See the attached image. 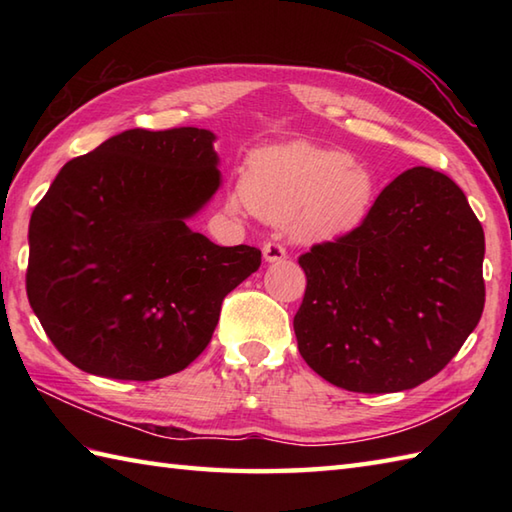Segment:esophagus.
I'll use <instances>...</instances> for the list:
<instances>
[{
  "label": "esophagus",
  "instance_id": "esophagus-1",
  "mask_svg": "<svg viewBox=\"0 0 512 512\" xmlns=\"http://www.w3.org/2000/svg\"><path fill=\"white\" fill-rule=\"evenodd\" d=\"M286 248L277 242H266L264 244V259L268 264H277L281 259H286Z\"/></svg>",
  "mask_w": 512,
  "mask_h": 512
}]
</instances>
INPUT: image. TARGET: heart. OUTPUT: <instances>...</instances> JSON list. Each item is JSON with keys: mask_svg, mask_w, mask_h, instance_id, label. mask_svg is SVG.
<instances>
[{"mask_svg": "<svg viewBox=\"0 0 512 512\" xmlns=\"http://www.w3.org/2000/svg\"><path fill=\"white\" fill-rule=\"evenodd\" d=\"M376 195L367 167L341 149L286 143L257 149L226 193L231 213L255 211L299 242H332L363 224Z\"/></svg>", "mask_w": 512, "mask_h": 512, "instance_id": "obj_1", "label": "heart"}]
</instances>
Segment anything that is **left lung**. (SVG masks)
Segmentation results:
<instances>
[{"label": "left lung", "instance_id": "left-lung-1", "mask_svg": "<svg viewBox=\"0 0 512 512\" xmlns=\"http://www.w3.org/2000/svg\"><path fill=\"white\" fill-rule=\"evenodd\" d=\"M482 262V224L458 184L429 167L400 173L361 226L299 257L303 361L347 391L418 387L480 323Z\"/></svg>", "mask_w": 512, "mask_h": 512}]
</instances>
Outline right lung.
I'll use <instances>...</instances> for the list:
<instances>
[{
    "mask_svg": "<svg viewBox=\"0 0 512 512\" xmlns=\"http://www.w3.org/2000/svg\"><path fill=\"white\" fill-rule=\"evenodd\" d=\"M209 129H127L70 160L32 211L26 290L83 372L156 380L209 345L224 297L262 250L189 226L222 184Z\"/></svg>",
    "mask_w": 512,
    "mask_h": 512,
    "instance_id": "1",
    "label": "right lung"
}]
</instances>
